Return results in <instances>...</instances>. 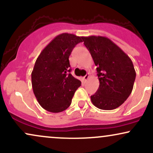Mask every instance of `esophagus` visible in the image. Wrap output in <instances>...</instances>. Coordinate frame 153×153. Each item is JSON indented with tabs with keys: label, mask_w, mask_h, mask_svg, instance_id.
Returning a JSON list of instances; mask_svg holds the SVG:
<instances>
[{
	"label": "esophagus",
	"mask_w": 153,
	"mask_h": 153,
	"mask_svg": "<svg viewBox=\"0 0 153 153\" xmlns=\"http://www.w3.org/2000/svg\"><path fill=\"white\" fill-rule=\"evenodd\" d=\"M89 77H90V75H89V74H86L85 75V76L83 77V80L85 82H86L88 80V78H89Z\"/></svg>",
	"instance_id": "1"
}]
</instances>
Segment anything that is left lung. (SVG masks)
<instances>
[{
	"mask_svg": "<svg viewBox=\"0 0 153 153\" xmlns=\"http://www.w3.org/2000/svg\"><path fill=\"white\" fill-rule=\"evenodd\" d=\"M97 66L99 87L91 96L93 104L102 110L118 108L132 91L136 78L131 59L120 47L105 36H82Z\"/></svg>",
	"mask_w": 153,
	"mask_h": 153,
	"instance_id": "8db88e82",
	"label": "left lung"
}]
</instances>
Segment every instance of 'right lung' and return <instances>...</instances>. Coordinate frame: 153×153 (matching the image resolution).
I'll list each match as a JSON object with an SVG mask.
<instances>
[{
    "instance_id": "obj_1",
    "label": "right lung",
    "mask_w": 153,
    "mask_h": 153,
    "mask_svg": "<svg viewBox=\"0 0 153 153\" xmlns=\"http://www.w3.org/2000/svg\"><path fill=\"white\" fill-rule=\"evenodd\" d=\"M82 36L63 33L57 35L42 51L31 73L35 97L44 109L52 113L63 111L71 104L81 82L70 72L69 56Z\"/></svg>"
}]
</instances>
